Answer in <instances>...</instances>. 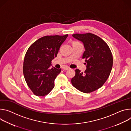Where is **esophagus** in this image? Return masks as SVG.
<instances>
[{
	"label": "esophagus",
	"mask_w": 131,
	"mask_h": 131,
	"mask_svg": "<svg viewBox=\"0 0 131 131\" xmlns=\"http://www.w3.org/2000/svg\"><path fill=\"white\" fill-rule=\"evenodd\" d=\"M62 69L64 70H68L70 69V68L67 67H63Z\"/></svg>",
	"instance_id": "obj_1"
}]
</instances>
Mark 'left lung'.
I'll use <instances>...</instances> for the list:
<instances>
[{"instance_id": "8db88e82", "label": "left lung", "mask_w": 131, "mask_h": 131, "mask_svg": "<svg viewBox=\"0 0 131 131\" xmlns=\"http://www.w3.org/2000/svg\"><path fill=\"white\" fill-rule=\"evenodd\" d=\"M74 38L82 41L85 48L82 58L85 59L84 73L75 70L71 83L79 91L89 93L100 88L109 77L112 68L113 58L107 43L99 36L92 34H74Z\"/></svg>"}]
</instances>
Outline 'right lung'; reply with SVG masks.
<instances>
[{
	"mask_svg": "<svg viewBox=\"0 0 131 131\" xmlns=\"http://www.w3.org/2000/svg\"><path fill=\"white\" fill-rule=\"evenodd\" d=\"M68 35L45 36L39 38L27 49L23 71L25 81L34 95L44 96L53 89L54 81L61 69L51 66L62 43Z\"/></svg>",
	"mask_w": 131,
	"mask_h": 131,
	"instance_id": "1",
	"label": "right lung"
}]
</instances>
